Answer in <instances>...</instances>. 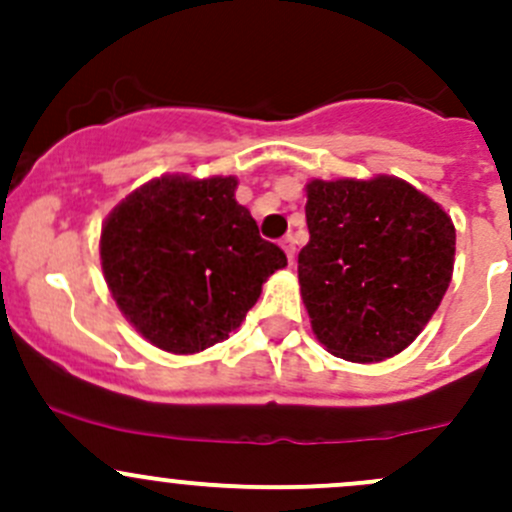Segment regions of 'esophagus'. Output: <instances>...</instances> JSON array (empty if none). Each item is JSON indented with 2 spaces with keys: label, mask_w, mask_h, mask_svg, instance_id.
<instances>
[{
  "label": "esophagus",
  "mask_w": 512,
  "mask_h": 512,
  "mask_svg": "<svg viewBox=\"0 0 512 512\" xmlns=\"http://www.w3.org/2000/svg\"><path fill=\"white\" fill-rule=\"evenodd\" d=\"M282 250L287 252V260L292 262L294 260V237L292 235H287L285 240H282Z\"/></svg>",
  "instance_id": "1"
}]
</instances>
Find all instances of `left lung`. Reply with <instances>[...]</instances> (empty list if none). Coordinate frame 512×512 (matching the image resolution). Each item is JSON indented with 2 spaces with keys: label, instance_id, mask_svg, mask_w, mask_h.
I'll return each mask as SVG.
<instances>
[{
  "label": "left lung",
  "instance_id": "left-lung-1",
  "mask_svg": "<svg viewBox=\"0 0 512 512\" xmlns=\"http://www.w3.org/2000/svg\"><path fill=\"white\" fill-rule=\"evenodd\" d=\"M299 285L319 342L339 359L381 361L418 337L451 285L456 230L414 185L312 180Z\"/></svg>",
  "mask_w": 512,
  "mask_h": 512
}]
</instances>
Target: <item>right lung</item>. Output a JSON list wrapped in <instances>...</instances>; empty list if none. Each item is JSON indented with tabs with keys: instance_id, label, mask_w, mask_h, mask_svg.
I'll return each instance as SVG.
<instances>
[{
	"instance_id": "obj_1",
	"label": "right lung",
	"mask_w": 512,
	"mask_h": 512,
	"mask_svg": "<svg viewBox=\"0 0 512 512\" xmlns=\"http://www.w3.org/2000/svg\"><path fill=\"white\" fill-rule=\"evenodd\" d=\"M235 178L151 180L101 232V265L128 322L158 349L195 354L223 342L287 255L235 200Z\"/></svg>"
}]
</instances>
